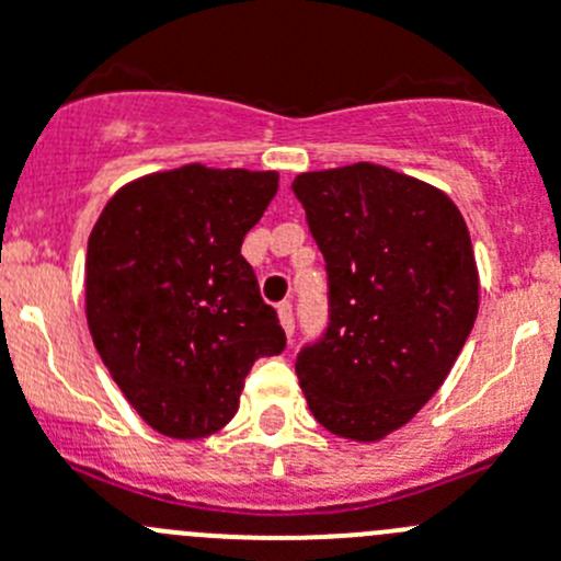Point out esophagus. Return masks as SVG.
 Returning a JSON list of instances; mask_svg holds the SVG:
<instances>
[{
	"instance_id": "esophagus-1",
	"label": "esophagus",
	"mask_w": 561,
	"mask_h": 561,
	"mask_svg": "<svg viewBox=\"0 0 561 561\" xmlns=\"http://www.w3.org/2000/svg\"><path fill=\"white\" fill-rule=\"evenodd\" d=\"M276 312H279V324H282V330H285V335L293 337V330H296V321H293L290 301H282V305L276 307Z\"/></svg>"
}]
</instances>
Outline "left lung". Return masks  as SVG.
Returning a JSON list of instances; mask_svg holds the SVG:
<instances>
[{
    "instance_id": "obj_1",
    "label": "left lung",
    "mask_w": 561,
    "mask_h": 561,
    "mask_svg": "<svg viewBox=\"0 0 561 561\" xmlns=\"http://www.w3.org/2000/svg\"><path fill=\"white\" fill-rule=\"evenodd\" d=\"M293 193L330 279V327L296 357L301 391L318 425L380 442L442 388L476 324L469 229L450 195L371 161L296 175Z\"/></svg>"
}]
</instances>
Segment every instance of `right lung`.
<instances>
[{"label": "right lung", "instance_id": "right-lung-1", "mask_svg": "<svg viewBox=\"0 0 561 561\" xmlns=\"http://www.w3.org/2000/svg\"><path fill=\"white\" fill-rule=\"evenodd\" d=\"M276 190L274 170L184 164L130 181L100 211L85 321L125 400L161 436L218 433L256 357L285 350L240 254Z\"/></svg>", "mask_w": 561, "mask_h": 561}]
</instances>
